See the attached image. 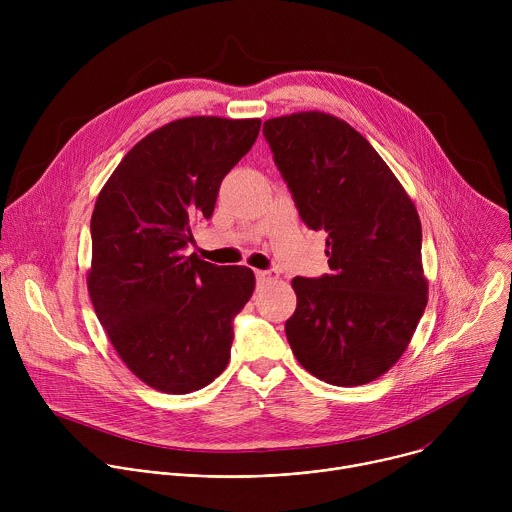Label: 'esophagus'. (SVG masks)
I'll return each mask as SVG.
<instances>
[{"label": "esophagus", "mask_w": 512, "mask_h": 512, "mask_svg": "<svg viewBox=\"0 0 512 512\" xmlns=\"http://www.w3.org/2000/svg\"><path fill=\"white\" fill-rule=\"evenodd\" d=\"M255 277H257V283L261 285V283H267V281H271V279H275V275L271 273V271H255Z\"/></svg>", "instance_id": "esophagus-1"}]
</instances>
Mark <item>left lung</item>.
<instances>
[{
  "label": "left lung",
  "instance_id": "left-lung-1",
  "mask_svg": "<svg viewBox=\"0 0 512 512\" xmlns=\"http://www.w3.org/2000/svg\"><path fill=\"white\" fill-rule=\"evenodd\" d=\"M263 135L302 221L328 233L332 273L291 281L287 342L320 381L367 385L403 356L427 306L417 208L373 145L330 113L273 117Z\"/></svg>",
  "mask_w": 512,
  "mask_h": 512
}]
</instances>
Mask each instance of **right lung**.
I'll list each match as a JSON object with an SVG mask.
<instances>
[{"instance_id":"add662e5","label":"right lung","mask_w":512,"mask_h":512,"mask_svg":"<svg viewBox=\"0 0 512 512\" xmlns=\"http://www.w3.org/2000/svg\"><path fill=\"white\" fill-rule=\"evenodd\" d=\"M259 129L261 119L170 121L133 145L97 196L89 296L125 367L156 391H198L229 364L255 275L182 249Z\"/></svg>"}]
</instances>
